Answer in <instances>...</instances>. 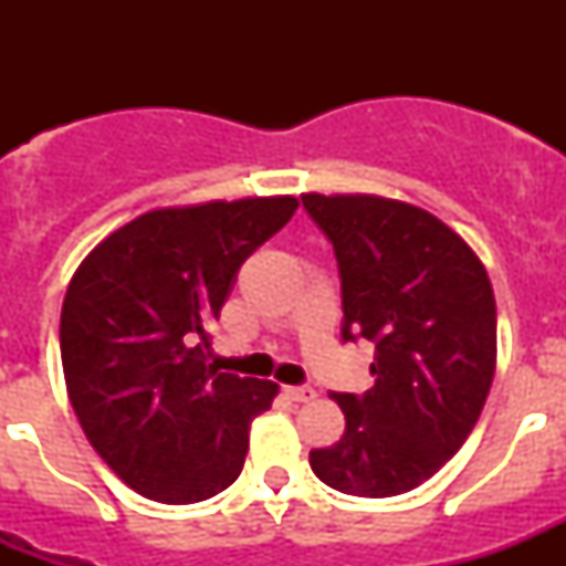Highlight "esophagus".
<instances>
[{
    "label": "esophagus",
    "instance_id": "esophagus-1",
    "mask_svg": "<svg viewBox=\"0 0 566 566\" xmlns=\"http://www.w3.org/2000/svg\"><path fill=\"white\" fill-rule=\"evenodd\" d=\"M283 394H286L292 402H312V399L317 397V391L308 388V385H289V388H283Z\"/></svg>",
    "mask_w": 566,
    "mask_h": 566
}]
</instances>
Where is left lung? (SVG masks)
I'll return each mask as SVG.
<instances>
[{
    "instance_id": "8db88e82",
    "label": "left lung",
    "mask_w": 566,
    "mask_h": 566,
    "mask_svg": "<svg viewBox=\"0 0 566 566\" xmlns=\"http://www.w3.org/2000/svg\"><path fill=\"white\" fill-rule=\"evenodd\" d=\"M334 247L343 343H374V385L332 391L345 433L308 453L348 496H399L470 437L496 371V300L476 252L411 203L379 195H300Z\"/></svg>"
}]
</instances>
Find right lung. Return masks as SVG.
<instances>
[{
  "instance_id": "add662e5",
  "label": "right lung",
  "mask_w": 566,
  "mask_h": 566,
  "mask_svg": "<svg viewBox=\"0 0 566 566\" xmlns=\"http://www.w3.org/2000/svg\"><path fill=\"white\" fill-rule=\"evenodd\" d=\"M297 198H240L138 214L84 258L62 306L67 397L124 484L164 504L227 490L249 424L277 385L209 365V326L243 260L292 221Z\"/></svg>"
}]
</instances>
